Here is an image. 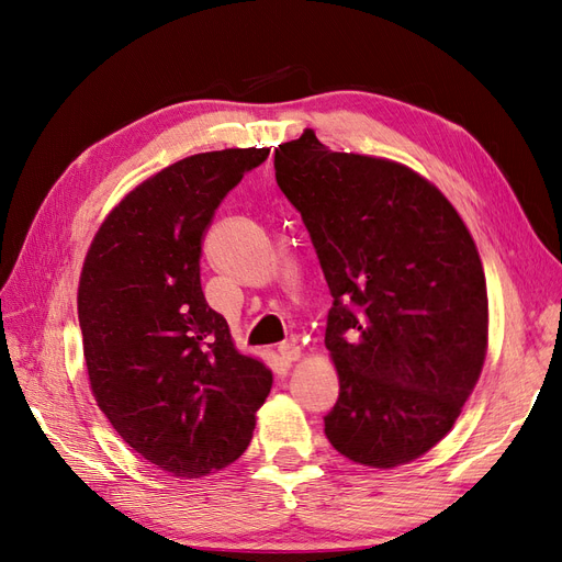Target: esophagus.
Listing matches in <instances>:
<instances>
[{"label": "esophagus", "mask_w": 562, "mask_h": 562, "mask_svg": "<svg viewBox=\"0 0 562 562\" xmlns=\"http://www.w3.org/2000/svg\"><path fill=\"white\" fill-rule=\"evenodd\" d=\"M279 359H281L285 366L295 363V361L300 359V347L293 345V342H283V345L279 347Z\"/></svg>", "instance_id": "1"}]
</instances>
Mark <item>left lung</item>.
<instances>
[{
    "instance_id": "1",
    "label": "left lung",
    "mask_w": 562,
    "mask_h": 562,
    "mask_svg": "<svg viewBox=\"0 0 562 562\" xmlns=\"http://www.w3.org/2000/svg\"><path fill=\"white\" fill-rule=\"evenodd\" d=\"M330 288L339 396L323 417L356 464L394 469L454 427L487 353V285L462 215L405 164L333 151L314 131L274 155Z\"/></svg>"
}]
</instances>
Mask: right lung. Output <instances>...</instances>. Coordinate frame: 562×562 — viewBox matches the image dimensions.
I'll list each match as a JSON object with an SVG mask.
<instances>
[{"label": "right lung", "mask_w": 562, "mask_h": 562, "mask_svg": "<svg viewBox=\"0 0 562 562\" xmlns=\"http://www.w3.org/2000/svg\"><path fill=\"white\" fill-rule=\"evenodd\" d=\"M267 155L232 147L161 168L108 213L83 258L91 394L124 443L176 479L236 462L271 389V370L236 349L199 274L215 209Z\"/></svg>", "instance_id": "1"}]
</instances>
